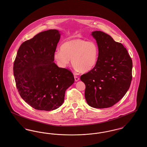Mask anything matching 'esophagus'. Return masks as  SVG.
Listing matches in <instances>:
<instances>
[{
    "mask_svg": "<svg viewBox=\"0 0 147 147\" xmlns=\"http://www.w3.org/2000/svg\"><path fill=\"white\" fill-rule=\"evenodd\" d=\"M74 79H75L76 82H78V80H79V78L76 76H74Z\"/></svg>",
    "mask_w": 147,
    "mask_h": 147,
    "instance_id": "34e87169",
    "label": "esophagus"
}]
</instances>
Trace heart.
Segmentation results:
<instances>
[{
	"instance_id": "obj_1",
	"label": "heart",
	"mask_w": 147,
	"mask_h": 147,
	"mask_svg": "<svg viewBox=\"0 0 147 147\" xmlns=\"http://www.w3.org/2000/svg\"><path fill=\"white\" fill-rule=\"evenodd\" d=\"M99 50L94 41L76 38L64 42L61 49L55 52L53 57L59 67H67L70 62L78 71L88 72L98 63Z\"/></svg>"
}]
</instances>
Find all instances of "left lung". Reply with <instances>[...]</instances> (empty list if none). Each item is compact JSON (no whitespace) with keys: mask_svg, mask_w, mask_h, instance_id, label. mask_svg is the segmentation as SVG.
Masks as SVG:
<instances>
[{"mask_svg":"<svg viewBox=\"0 0 147 147\" xmlns=\"http://www.w3.org/2000/svg\"><path fill=\"white\" fill-rule=\"evenodd\" d=\"M99 55L95 68L80 77L85 85V98L94 108L111 107L123 98L132 81V61L126 48L110 35L92 32Z\"/></svg>","mask_w":147,"mask_h":147,"instance_id":"left-lung-1","label":"left lung"}]
</instances>
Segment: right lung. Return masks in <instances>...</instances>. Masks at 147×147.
Returning a JSON list of instances; mask_svg holds the SVG:
<instances>
[{
	"instance_id": "right-lung-1",
	"label": "right lung",
	"mask_w": 147,
	"mask_h": 147,
	"mask_svg": "<svg viewBox=\"0 0 147 147\" xmlns=\"http://www.w3.org/2000/svg\"><path fill=\"white\" fill-rule=\"evenodd\" d=\"M60 37V32L55 29L35 35L21 44L14 61V76L21 98L38 110L59 107L65 90L74 82L70 71L54 63Z\"/></svg>"
}]
</instances>
